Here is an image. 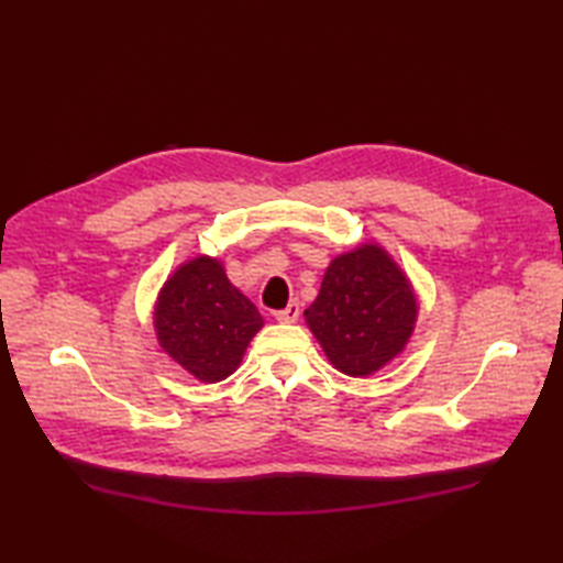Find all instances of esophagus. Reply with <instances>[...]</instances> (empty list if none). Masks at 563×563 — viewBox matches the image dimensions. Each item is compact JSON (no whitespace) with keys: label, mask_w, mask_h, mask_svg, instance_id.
Listing matches in <instances>:
<instances>
[{"label":"esophagus","mask_w":563,"mask_h":563,"mask_svg":"<svg viewBox=\"0 0 563 563\" xmlns=\"http://www.w3.org/2000/svg\"><path fill=\"white\" fill-rule=\"evenodd\" d=\"M300 312H302V309H300V302L292 300L288 307H285V309H278V312H275V319H278L280 324H295V321L300 319Z\"/></svg>","instance_id":"obj_1"}]
</instances>
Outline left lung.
I'll use <instances>...</instances> for the list:
<instances>
[{"instance_id":"8db88e82","label":"left lung","mask_w":563,"mask_h":563,"mask_svg":"<svg viewBox=\"0 0 563 563\" xmlns=\"http://www.w3.org/2000/svg\"><path fill=\"white\" fill-rule=\"evenodd\" d=\"M416 317L411 280L375 242L333 258L317 300L305 309L331 365L351 377L375 375L391 363L409 343Z\"/></svg>"}]
</instances>
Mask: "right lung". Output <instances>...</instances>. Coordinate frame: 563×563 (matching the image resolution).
I'll return each instance as SVG.
<instances>
[{
	"label": "right lung",
	"mask_w": 563,
	"mask_h": 563,
	"mask_svg": "<svg viewBox=\"0 0 563 563\" xmlns=\"http://www.w3.org/2000/svg\"><path fill=\"white\" fill-rule=\"evenodd\" d=\"M261 327L263 317L254 302L210 256L181 263L154 305V331L164 353L210 385L234 373Z\"/></svg>",
	"instance_id": "1"
}]
</instances>
